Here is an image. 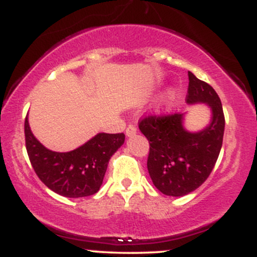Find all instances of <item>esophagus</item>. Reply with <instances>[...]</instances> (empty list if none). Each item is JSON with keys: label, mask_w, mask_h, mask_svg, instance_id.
Instances as JSON below:
<instances>
[{"label": "esophagus", "mask_w": 257, "mask_h": 257, "mask_svg": "<svg viewBox=\"0 0 257 257\" xmlns=\"http://www.w3.org/2000/svg\"><path fill=\"white\" fill-rule=\"evenodd\" d=\"M125 134H126V137H129V138L133 137V135L137 134V126H134V125H128V126H126Z\"/></svg>", "instance_id": "esophagus-1"}]
</instances>
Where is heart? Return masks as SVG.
<instances>
[{
  "label": "heart",
  "mask_w": 257,
  "mask_h": 257,
  "mask_svg": "<svg viewBox=\"0 0 257 257\" xmlns=\"http://www.w3.org/2000/svg\"><path fill=\"white\" fill-rule=\"evenodd\" d=\"M176 99H178V93L176 90H169L167 93L166 99H164L163 105H162V110H170L174 105H175Z\"/></svg>",
  "instance_id": "obj_1"
}]
</instances>
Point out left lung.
<instances>
[{
  "mask_svg": "<svg viewBox=\"0 0 257 257\" xmlns=\"http://www.w3.org/2000/svg\"><path fill=\"white\" fill-rule=\"evenodd\" d=\"M186 101L210 107L211 122L203 131H186L184 113L150 114L139 123L150 143L149 174L153 185L167 196L181 197L198 188L213 172L222 146L225 116L214 88L188 72Z\"/></svg>",
  "mask_w": 257,
  "mask_h": 257,
  "instance_id": "obj_1",
  "label": "left lung"
}]
</instances>
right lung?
Listing matches in <instances>:
<instances>
[{"instance_id":"obj_1","label":"right lung","mask_w":257,"mask_h":257,"mask_svg":"<svg viewBox=\"0 0 257 257\" xmlns=\"http://www.w3.org/2000/svg\"><path fill=\"white\" fill-rule=\"evenodd\" d=\"M25 145L29 159L41 181L53 192L69 198L96 193L104 180L110 158L124 143V134L99 133L70 152L46 149L31 133L25 118Z\"/></svg>"}]
</instances>
